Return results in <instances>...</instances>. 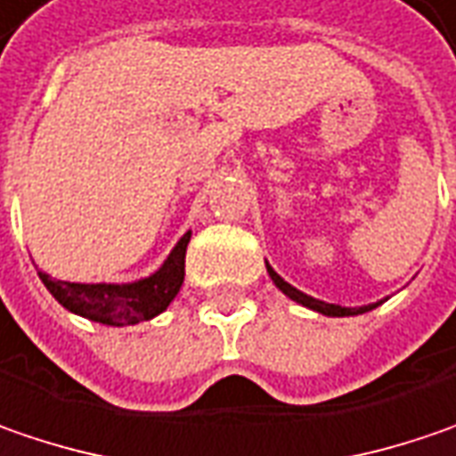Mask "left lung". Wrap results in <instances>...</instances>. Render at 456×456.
Masks as SVG:
<instances>
[{"label":"left lung","mask_w":456,"mask_h":456,"mask_svg":"<svg viewBox=\"0 0 456 456\" xmlns=\"http://www.w3.org/2000/svg\"><path fill=\"white\" fill-rule=\"evenodd\" d=\"M266 272H269V277H272V282L280 287L282 292H285L289 300H295V303H300V305L310 307V310H318V313H323V315H359V313H367V310H372L375 305H364V307H341V305H330V303H323V300H315V297H310L305 292H300V289H295L292 285H287L285 280L266 264Z\"/></svg>","instance_id":"8db88e82"}]
</instances>
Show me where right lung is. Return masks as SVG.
I'll return each instance as SVG.
<instances>
[{
	"mask_svg": "<svg viewBox=\"0 0 456 456\" xmlns=\"http://www.w3.org/2000/svg\"><path fill=\"white\" fill-rule=\"evenodd\" d=\"M192 233H184L164 266L149 280L133 285H79L61 282L43 272L40 280L61 305L104 326H133L164 313L184 282V256Z\"/></svg>",
	"mask_w": 456,
	"mask_h": 456,
	"instance_id": "add662e5",
	"label": "right lung"
}]
</instances>
